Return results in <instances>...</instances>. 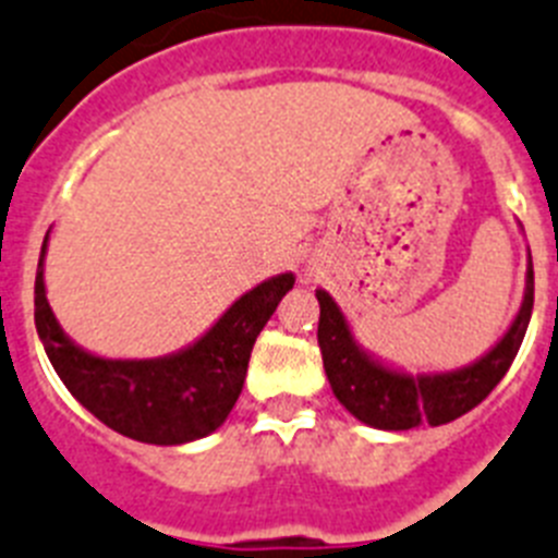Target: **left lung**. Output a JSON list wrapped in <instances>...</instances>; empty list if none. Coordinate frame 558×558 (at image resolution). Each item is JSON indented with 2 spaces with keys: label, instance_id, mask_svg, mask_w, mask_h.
<instances>
[{
  "label": "left lung",
  "instance_id": "obj_1",
  "mask_svg": "<svg viewBox=\"0 0 558 558\" xmlns=\"http://www.w3.org/2000/svg\"><path fill=\"white\" fill-rule=\"evenodd\" d=\"M316 299L322 307L318 347L338 403L361 423L384 432H407L426 423L442 426L483 403L517 359L533 311V262L527 251L525 293L511 327L477 361L446 373H407L380 361L359 344L344 311L327 290L318 288Z\"/></svg>",
  "mask_w": 558,
  "mask_h": 558
}]
</instances>
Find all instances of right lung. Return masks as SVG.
<instances>
[{"instance_id":"obj_1","label":"right lung","mask_w":558,"mask_h":558,"mask_svg":"<svg viewBox=\"0 0 558 558\" xmlns=\"http://www.w3.org/2000/svg\"><path fill=\"white\" fill-rule=\"evenodd\" d=\"M47 240L36 268V330L75 401L118 435L155 446H180L217 432L240 398L256 336L296 276H270L242 293L183 350L160 359H104L75 344L47 302Z\"/></svg>"}]
</instances>
